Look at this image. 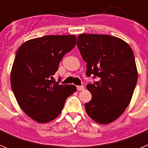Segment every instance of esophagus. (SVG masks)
<instances>
[{
	"label": "esophagus",
	"mask_w": 148,
	"mask_h": 148,
	"mask_svg": "<svg viewBox=\"0 0 148 148\" xmlns=\"http://www.w3.org/2000/svg\"><path fill=\"white\" fill-rule=\"evenodd\" d=\"M77 90H78V91H82V90H84V86H77Z\"/></svg>",
	"instance_id": "1"
}]
</instances>
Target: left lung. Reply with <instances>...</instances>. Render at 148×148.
<instances>
[{"mask_svg": "<svg viewBox=\"0 0 148 148\" xmlns=\"http://www.w3.org/2000/svg\"><path fill=\"white\" fill-rule=\"evenodd\" d=\"M77 46L87 62V77L98 82L88 84L92 99L86 103V112L99 124H109L127 108L138 79L134 54L121 39L109 35L81 34Z\"/></svg>", "mask_w": 148, "mask_h": 148, "instance_id": "1", "label": "left lung"}]
</instances>
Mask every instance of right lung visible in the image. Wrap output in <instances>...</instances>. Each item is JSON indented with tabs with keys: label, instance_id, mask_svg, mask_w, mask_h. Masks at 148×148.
<instances>
[{
	"label": "right lung",
	"instance_id": "right-lung-1",
	"mask_svg": "<svg viewBox=\"0 0 148 148\" xmlns=\"http://www.w3.org/2000/svg\"><path fill=\"white\" fill-rule=\"evenodd\" d=\"M75 44L74 35H47L27 40L17 51L10 74L12 90L20 108L35 121L55 119L76 91L75 86L52 80Z\"/></svg>",
	"mask_w": 148,
	"mask_h": 148
}]
</instances>
